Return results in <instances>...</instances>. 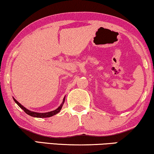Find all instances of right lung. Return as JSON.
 Listing matches in <instances>:
<instances>
[{
  "instance_id": "right-lung-1",
  "label": "right lung",
  "mask_w": 154,
  "mask_h": 154,
  "mask_svg": "<svg viewBox=\"0 0 154 154\" xmlns=\"http://www.w3.org/2000/svg\"><path fill=\"white\" fill-rule=\"evenodd\" d=\"M14 101L16 102V103L19 106L20 108H21L22 110H23L24 112H25L26 114H28L29 115L32 116V117H39V118H45V117H52V116L56 115L62 109V105H63L64 102V100H65V97L63 99V101H62V103L58 107V108H57L56 110H53V111H51V112H45V113H38V112H32V111L28 110V109H26L25 107H23L22 106L21 104H20L19 102H18L16 99H14Z\"/></svg>"
}]
</instances>
